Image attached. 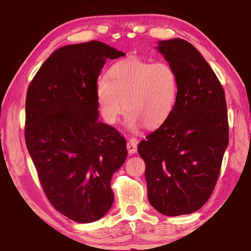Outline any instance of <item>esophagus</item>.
<instances>
[{
    "mask_svg": "<svg viewBox=\"0 0 251 251\" xmlns=\"http://www.w3.org/2000/svg\"><path fill=\"white\" fill-rule=\"evenodd\" d=\"M127 150H128V154H135V152L137 151V141L134 138L129 139V141L127 142Z\"/></svg>",
    "mask_w": 251,
    "mask_h": 251,
    "instance_id": "esophagus-1",
    "label": "esophagus"
}]
</instances>
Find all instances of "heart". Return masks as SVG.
Here are the masks:
<instances>
[{
    "mask_svg": "<svg viewBox=\"0 0 251 251\" xmlns=\"http://www.w3.org/2000/svg\"><path fill=\"white\" fill-rule=\"evenodd\" d=\"M178 96L177 72L167 62L122 59L96 84V100L104 121L115 124L125 107V124L133 131L144 125L151 129L163 125L175 109Z\"/></svg>",
    "mask_w": 251,
    "mask_h": 251,
    "instance_id": "1",
    "label": "heart"
}]
</instances>
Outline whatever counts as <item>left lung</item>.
Masks as SVG:
<instances>
[{"label": "left lung", "mask_w": 251, "mask_h": 251, "mask_svg": "<svg viewBox=\"0 0 251 251\" xmlns=\"http://www.w3.org/2000/svg\"><path fill=\"white\" fill-rule=\"evenodd\" d=\"M157 50L177 72L179 96L168 120L137 150L151 205L166 216L188 215L205 205L219 177L229 142L226 99L195 46L173 39L158 42Z\"/></svg>", "instance_id": "left-lung-1"}]
</instances>
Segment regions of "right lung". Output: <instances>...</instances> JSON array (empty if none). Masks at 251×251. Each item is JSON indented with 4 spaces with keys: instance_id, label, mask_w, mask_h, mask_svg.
<instances>
[{
    "instance_id": "obj_1",
    "label": "right lung",
    "mask_w": 251,
    "mask_h": 251,
    "mask_svg": "<svg viewBox=\"0 0 251 251\" xmlns=\"http://www.w3.org/2000/svg\"><path fill=\"white\" fill-rule=\"evenodd\" d=\"M124 55L100 41L63 46L27 88V151L50 202L76 223L96 222L109 210L110 179L126 159L125 138L97 121L96 100L106 59Z\"/></svg>"
}]
</instances>
